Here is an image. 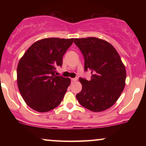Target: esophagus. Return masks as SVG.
<instances>
[{
	"instance_id": "esophagus-1",
	"label": "esophagus",
	"mask_w": 146,
	"mask_h": 146,
	"mask_svg": "<svg viewBox=\"0 0 146 146\" xmlns=\"http://www.w3.org/2000/svg\"><path fill=\"white\" fill-rule=\"evenodd\" d=\"M78 80V78H71L72 82H76Z\"/></svg>"
}]
</instances>
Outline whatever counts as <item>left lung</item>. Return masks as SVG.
<instances>
[{
  "label": "left lung",
  "mask_w": 146,
  "mask_h": 146,
  "mask_svg": "<svg viewBox=\"0 0 146 146\" xmlns=\"http://www.w3.org/2000/svg\"><path fill=\"white\" fill-rule=\"evenodd\" d=\"M84 58V70L90 80L79 79L82 89L76 95L79 103L93 112H102L115 104L124 89L126 71L119 55L108 42L95 37L75 38Z\"/></svg>",
  "instance_id": "obj_1"
}]
</instances>
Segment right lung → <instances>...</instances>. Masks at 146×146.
Returning <instances> with one entry per match:
<instances>
[{
    "instance_id": "obj_1",
    "label": "right lung",
    "mask_w": 146,
    "mask_h": 146,
    "mask_svg": "<svg viewBox=\"0 0 146 146\" xmlns=\"http://www.w3.org/2000/svg\"><path fill=\"white\" fill-rule=\"evenodd\" d=\"M74 38H44L35 42L20 59L17 83L20 93L31 108L40 113L54 109L61 103L71 80L56 76L62 57Z\"/></svg>"
}]
</instances>
